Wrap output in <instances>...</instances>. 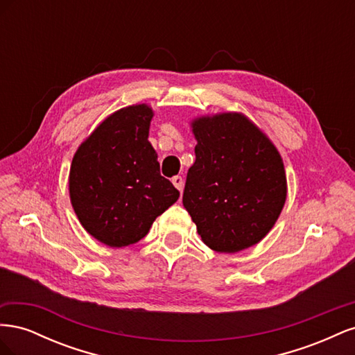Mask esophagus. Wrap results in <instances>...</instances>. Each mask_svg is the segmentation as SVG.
<instances>
[{
  "instance_id": "esophagus-1",
  "label": "esophagus",
  "mask_w": 355,
  "mask_h": 355,
  "mask_svg": "<svg viewBox=\"0 0 355 355\" xmlns=\"http://www.w3.org/2000/svg\"><path fill=\"white\" fill-rule=\"evenodd\" d=\"M171 182H173V185L182 192V189H184V179H182V176H175L171 179Z\"/></svg>"
}]
</instances>
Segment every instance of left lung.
Here are the masks:
<instances>
[{
    "label": "left lung",
    "instance_id": "obj_1",
    "mask_svg": "<svg viewBox=\"0 0 355 355\" xmlns=\"http://www.w3.org/2000/svg\"><path fill=\"white\" fill-rule=\"evenodd\" d=\"M197 141L188 170L184 207L202 243L237 253L259 243L284 207L283 158L259 127L241 112H219L191 121Z\"/></svg>",
    "mask_w": 355,
    "mask_h": 355
}]
</instances>
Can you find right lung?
I'll return each instance as SVG.
<instances>
[{
  "label": "right lung",
  "instance_id": "add662e5",
  "mask_svg": "<svg viewBox=\"0 0 355 355\" xmlns=\"http://www.w3.org/2000/svg\"><path fill=\"white\" fill-rule=\"evenodd\" d=\"M154 111L146 103L112 112L78 146L69 170V198L83 228L110 247L142 240L179 198L159 175L149 144Z\"/></svg>",
  "mask_w": 355,
  "mask_h": 355
}]
</instances>
